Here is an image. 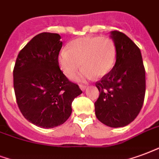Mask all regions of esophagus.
Wrapping results in <instances>:
<instances>
[{"label": "esophagus", "instance_id": "34e87169", "mask_svg": "<svg viewBox=\"0 0 159 159\" xmlns=\"http://www.w3.org/2000/svg\"><path fill=\"white\" fill-rule=\"evenodd\" d=\"M79 87H80V89H82V90H85V89H87V86L83 85V84H80Z\"/></svg>", "mask_w": 159, "mask_h": 159}]
</instances>
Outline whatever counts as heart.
Segmentation results:
<instances>
[{"instance_id": "1", "label": "heart", "mask_w": 159, "mask_h": 159, "mask_svg": "<svg viewBox=\"0 0 159 159\" xmlns=\"http://www.w3.org/2000/svg\"><path fill=\"white\" fill-rule=\"evenodd\" d=\"M117 57L115 41L107 36H86L71 40L67 50L60 51L57 57L61 71L68 78H72L82 66L81 79L92 78L96 75L102 77L111 72Z\"/></svg>"}]
</instances>
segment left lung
<instances>
[{"label":"left lung","mask_w":159,"mask_h":159,"mask_svg":"<svg viewBox=\"0 0 159 159\" xmlns=\"http://www.w3.org/2000/svg\"><path fill=\"white\" fill-rule=\"evenodd\" d=\"M117 57L111 72L95 85L100 93L94 103L98 120L110 127H123L136 118L146 92L145 67L141 50L120 31L111 32Z\"/></svg>","instance_id":"obj_1"}]
</instances>
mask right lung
Masks as SVG:
<instances>
[{"label":"right lung","mask_w":159,"mask_h":159,"mask_svg":"<svg viewBox=\"0 0 159 159\" xmlns=\"http://www.w3.org/2000/svg\"><path fill=\"white\" fill-rule=\"evenodd\" d=\"M61 36L41 33L20 50L13 69L17 106L39 127L53 128L66 121L74 98L83 92L65 76L57 61Z\"/></svg>","instance_id":"1"}]
</instances>
